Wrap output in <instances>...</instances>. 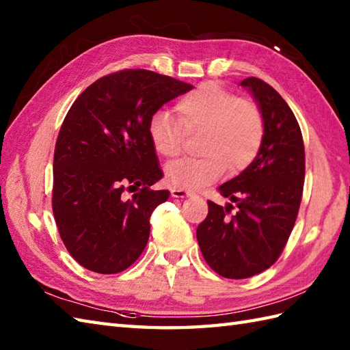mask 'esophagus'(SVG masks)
<instances>
[{
  "instance_id": "1",
  "label": "esophagus",
  "mask_w": 350,
  "mask_h": 350,
  "mask_svg": "<svg viewBox=\"0 0 350 350\" xmlns=\"http://www.w3.org/2000/svg\"><path fill=\"white\" fill-rule=\"evenodd\" d=\"M171 196L176 197V198H185V197H189L191 192L187 189H179V188H173L171 189Z\"/></svg>"
}]
</instances>
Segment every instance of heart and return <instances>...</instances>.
<instances>
[{
	"instance_id": "1",
	"label": "heart",
	"mask_w": 350,
	"mask_h": 350,
	"mask_svg": "<svg viewBox=\"0 0 350 350\" xmlns=\"http://www.w3.org/2000/svg\"><path fill=\"white\" fill-rule=\"evenodd\" d=\"M177 122L156 111L147 122V137L162 158L182 152L183 133L200 132L198 158L179 159L165 168V179L179 189H197L226 174L247 170L262 148L265 120L256 102L242 99L215 83H204L176 102Z\"/></svg>"
}]
</instances>
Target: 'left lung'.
I'll list each match as a JSON object with an SVG mask.
<instances>
[{
	"label": "left lung",
	"instance_id": "1",
	"mask_svg": "<svg viewBox=\"0 0 350 350\" xmlns=\"http://www.w3.org/2000/svg\"><path fill=\"white\" fill-rule=\"evenodd\" d=\"M241 85L262 109L263 144L247 170L219 187L237 212L233 204L207 202L209 213L197 228L206 263L232 280L254 277L277 262L298 217L306 177L301 128L286 100L258 78H245Z\"/></svg>",
	"mask_w": 350,
	"mask_h": 350
}]
</instances>
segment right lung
<instances>
[{"label":"right lung","mask_w":350,"mask_h":350,"mask_svg":"<svg viewBox=\"0 0 350 350\" xmlns=\"http://www.w3.org/2000/svg\"><path fill=\"white\" fill-rule=\"evenodd\" d=\"M191 88L152 70L124 69L94 81L66 114L54 152L52 212L64 247L85 269L118 273L144 251L150 215L170 196L150 188L162 170L147 122Z\"/></svg>","instance_id":"right-lung-1"}]
</instances>
